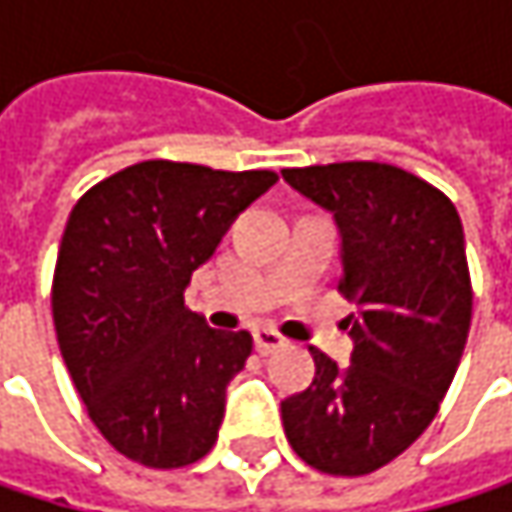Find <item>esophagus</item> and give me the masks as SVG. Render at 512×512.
<instances>
[{
  "instance_id": "34e87169",
  "label": "esophagus",
  "mask_w": 512,
  "mask_h": 512,
  "mask_svg": "<svg viewBox=\"0 0 512 512\" xmlns=\"http://www.w3.org/2000/svg\"><path fill=\"white\" fill-rule=\"evenodd\" d=\"M287 344V338L284 335H278L275 329H266V326H260L255 329V350L257 353H275V350H281Z\"/></svg>"
}]
</instances>
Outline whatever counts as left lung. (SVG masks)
I'll return each mask as SVG.
<instances>
[{"mask_svg": "<svg viewBox=\"0 0 512 512\" xmlns=\"http://www.w3.org/2000/svg\"><path fill=\"white\" fill-rule=\"evenodd\" d=\"M284 180L329 210L341 231L338 290L356 305L347 367L314 350V382L281 400L290 448L335 477L400 457L436 418L468 326L471 278L457 207L388 162L284 168Z\"/></svg>", "mask_w": 512, "mask_h": 512, "instance_id": "8db88e82", "label": "left lung"}]
</instances>
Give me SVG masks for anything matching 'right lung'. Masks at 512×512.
<instances>
[{"instance_id": "1", "label": "right lung", "mask_w": 512, "mask_h": 512, "mask_svg": "<svg viewBox=\"0 0 512 512\" xmlns=\"http://www.w3.org/2000/svg\"><path fill=\"white\" fill-rule=\"evenodd\" d=\"M275 180L148 159L70 210L52 275L58 350L88 418L127 460L183 468L216 445L252 335L210 329L183 290Z\"/></svg>"}]
</instances>
